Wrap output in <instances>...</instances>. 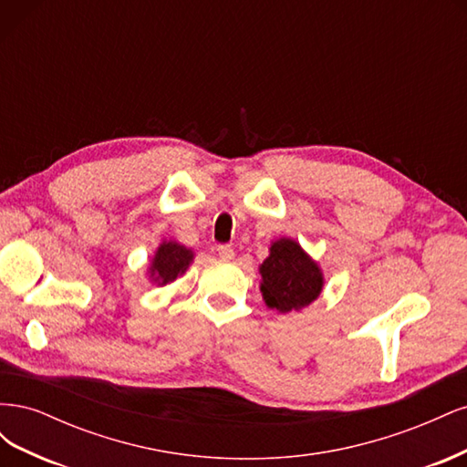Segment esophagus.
Wrapping results in <instances>:
<instances>
[{
  "label": "esophagus",
  "mask_w": 467,
  "mask_h": 467,
  "mask_svg": "<svg viewBox=\"0 0 467 467\" xmlns=\"http://www.w3.org/2000/svg\"><path fill=\"white\" fill-rule=\"evenodd\" d=\"M234 255H235V253H234V249L230 245H218V257L222 261H232Z\"/></svg>",
  "instance_id": "esophagus-1"
}]
</instances>
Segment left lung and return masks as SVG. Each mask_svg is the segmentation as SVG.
I'll return each instance as SVG.
<instances>
[{
	"instance_id": "8db88e82",
	"label": "left lung",
	"mask_w": 467,
	"mask_h": 467,
	"mask_svg": "<svg viewBox=\"0 0 467 467\" xmlns=\"http://www.w3.org/2000/svg\"><path fill=\"white\" fill-rule=\"evenodd\" d=\"M268 251L271 253L259 266L265 304L280 314H288L316 302L323 290V273L300 244L280 237Z\"/></svg>"
}]
</instances>
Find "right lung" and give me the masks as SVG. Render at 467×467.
<instances>
[{"label": "right lung", "instance_id": "right-lung-1", "mask_svg": "<svg viewBox=\"0 0 467 467\" xmlns=\"http://www.w3.org/2000/svg\"><path fill=\"white\" fill-rule=\"evenodd\" d=\"M192 259L194 253L191 249L177 242H171V239H169V242L165 239V242H161L160 247L155 249V255L150 263V280L155 282L158 286H165L169 282H173L179 275H185Z\"/></svg>", "mask_w": 467, "mask_h": 467}]
</instances>
